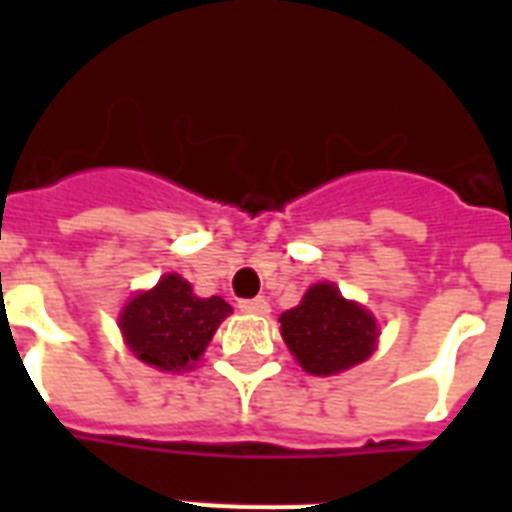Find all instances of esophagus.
<instances>
[{
    "instance_id": "esophagus-1",
    "label": "esophagus",
    "mask_w": 512,
    "mask_h": 512,
    "mask_svg": "<svg viewBox=\"0 0 512 512\" xmlns=\"http://www.w3.org/2000/svg\"><path fill=\"white\" fill-rule=\"evenodd\" d=\"M239 308L244 313H252V316H268L271 313V305L265 297H255V300H239Z\"/></svg>"
}]
</instances>
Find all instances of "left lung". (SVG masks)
Returning a JSON list of instances; mask_svg holds the SVG:
<instances>
[{
	"instance_id": "1",
	"label": "left lung",
	"mask_w": 512,
	"mask_h": 512,
	"mask_svg": "<svg viewBox=\"0 0 512 512\" xmlns=\"http://www.w3.org/2000/svg\"><path fill=\"white\" fill-rule=\"evenodd\" d=\"M281 337L311 374H337L372 356L377 321L358 303H350L332 284H316L303 303L281 313Z\"/></svg>"
}]
</instances>
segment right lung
Wrapping results in <instances>:
<instances>
[{"label":"right lung","instance_id":"1","mask_svg":"<svg viewBox=\"0 0 512 512\" xmlns=\"http://www.w3.org/2000/svg\"><path fill=\"white\" fill-rule=\"evenodd\" d=\"M228 313L231 305L223 297H196L188 281L167 273L154 289L124 305L119 327L140 361L162 372H180L199 361Z\"/></svg>","mask_w":512,"mask_h":512}]
</instances>
